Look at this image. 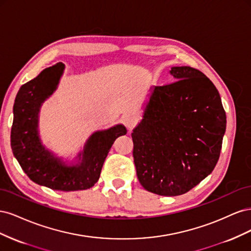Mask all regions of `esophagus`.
<instances>
[{
	"label": "esophagus",
	"instance_id": "34e87169",
	"mask_svg": "<svg viewBox=\"0 0 251 251\" xmlns=\"http://www.w3.org/2000/svg\"><path fill=\"white\" fill-rule=\"evenodd\" d=\"M136 123H137V120H136V118L132 115H126L124 117V124L128 130H132V128L135 126Z\"/></svg>",
	"mask_w": 251,
	"mask_h": 251
}]
</instances>
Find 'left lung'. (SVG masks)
Listing matches in <instances>:
<instances>
[{"label": "left lung", "instance_id": "left-lung-1", "mask_svg": "<svg viewBox=\"0 0 251 251\" xmlns=\"http://www.w3.org/2000/svg\"><path fill=\"white\" fill-rule=\"evenodd\" d=\"M176 79L150 89L132 133L140 184L160 196L191 191L214 171L226 131V114L211 80L191 67H173Z\"/></svg>", "mask_w": 251, "mask_h": 251}]
</instances>
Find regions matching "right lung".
Segmentation results:
<instances>
[{"mask_svg":"<svg viewBox=\"0 0 251 251\" xmlns=\"http://www.w3.org/2000/svg\"><path fill=\"white\" fill-rule=\"evenodd\" d=\"M64 69L62 63L49 67L20 88L13 104L10 142L21 168L35 183L54 191H82L100 179L112 144L126 134V128L116 125L94 132L71 162L45 147L39 133V114L42 104L57 89Z\"/></svg>","mask_w":251,"mask_h":251,"instance_id":"add662e5","label":"right lung"}]
</instances>
